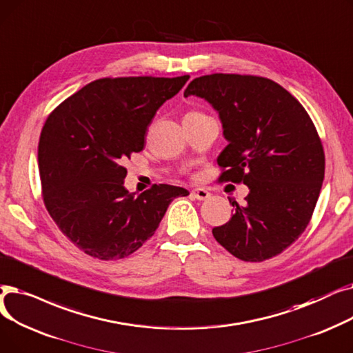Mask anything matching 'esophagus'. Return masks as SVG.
<instances>
[{
	"label": "esophagus",
	"instance_id": "1",
	"mask_svg": "<svg viewBox=\"0 0 353 353\" xmlns=\"http://www.w3.org/2000/svg\"><path fill=\"white\" fill-rule=\"evenodd\" d=\"M191 195H192L194 198L199 199V201H204V199L210 198L211 194H210L207 190H204V188H195V190L191 191Z\"/></svg>",
	"mask_w": 353,
	"mask_h": 353
}]
</instances>
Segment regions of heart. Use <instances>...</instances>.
I'll use <instances>...</instances> for the list:
<instances>
[{"instance_id":"obj_1","label":"heart","mask_w":353,"mask_h":353,"mask_svg":"<svg viewBox=\"0 0 353 353\" xmlns=\"http://www.w3.org/2000/svg\"><path fill=\"white\" fill-rule=\"evenodd\" d=\"M195 113H199V112H190V113H187V114H195Z\"/></svg>"}]
</instances>
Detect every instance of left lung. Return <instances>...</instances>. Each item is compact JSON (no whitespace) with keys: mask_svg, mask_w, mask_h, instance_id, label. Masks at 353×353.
<instances>
[{"mask_svg":"<svg viewBox=\"0 0 353 353\" xmlns=\"http://www.w3.org/2000/svg\"><path fill=\"white\" fill-rule=\"evenodd\" d=\"M218 110L228 145L216 158L220 182L245 183V203L212 228L214 239L243 261L283 253L306 227L325 178V150L306 109L279 83L251 74L194 79L183 96Z\"/></svg>","mask_w":353,"mask_h":353,"instance_id":"8db88e82","label":"left lung"}]
</instances>
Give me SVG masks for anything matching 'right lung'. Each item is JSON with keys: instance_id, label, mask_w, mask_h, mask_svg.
I'll return each mask as SVG.
<instances>
[{"instance_id": "obj_1", "label": "right lung", "mask_w": 353, "mask_h": 353, "mask_svg": "<svg viewBox=\"0 0 353 353\" xmlns=\"http://www.w3.org/2000/svg\"><path fill=\"white\" fill-rule=\"evenodd\" d=\"M190 76L105 77L67 97L41 129L39 172L44 205L83 253L121 260L154 236L168 205L190 192L154 183L123 188V162L145 146L157 110Z\"/></svg>"}]
</instances>
